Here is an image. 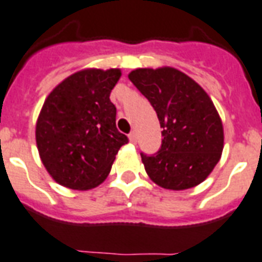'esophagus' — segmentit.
<instances>
[{
  "label": "esophagus",
  "instance_id": "1",
  "mask_svg": "<svg viewBox=\"0 0 262 262\" xmlns=\"http://www.w3.org/2000/svg\"><path fill=\"white\" fill-rule=\"evenodd\" d=\"M129 140H130V142H133V144L137 142V135H136V132H132L130 135H129Z\"/></svg>",
  "mask_w": 262,
  "mask_h": 262
}]
</instances>
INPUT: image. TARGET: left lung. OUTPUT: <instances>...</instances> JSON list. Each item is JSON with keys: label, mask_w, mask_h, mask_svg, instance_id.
Here are the masks:
<instances>
[{"label": "left lung", "mask_w": 262, "mask_h": 262, "mask_svg": "<svg viewBox=\"0 0 262 262\" xmlns=\"http://www.w3.org/2000/svg\"><path fill=\"white\" fill-rule=\"evenodd\" d=\"M127 76L150 102L163 127L159 152L141 153L150 180L173 191L201 184L223 150V125L211 98L190 76L172 67L137 69Z\"/></svg>", "instance_id": "left-lung-1"}]
</instances>
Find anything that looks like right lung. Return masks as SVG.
<instances>
[{
    "label": "right lung",
    "instance_id": "add662e5",
    "mask_svg": "<svg viewBox=\"0 0 262 262\" xmlns=\"http://www.w3.org/2000/svg\"><path fill=\"white\" fill-rule=\"evenodd\" d=\"M120 69H86L46 98L36 122L40 159L52 179L71 190L95 188L107 178L127 137L116 126L110 93Z\"/></svg>",
    "mask_w": 262,
    "mask_h": 262
}]
</instances>
